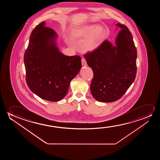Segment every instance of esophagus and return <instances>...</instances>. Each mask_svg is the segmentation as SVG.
<instances>
[{
    "instance_id": "esophagus-1",
    "label": "esophagus",
    "mask_w": 160,
    "mask_h": 160,
    "mask_svg": "<svg viewBox=\"0 0 160 160\" xmlns=\"http://www.w3.org/2000/svg\"><path fill=\"white\" fill-rule=\"evenodd\" d=\"M81 63H82V66H87V62H86V59L84 58H82L81 59Z\"/></svg>"
}]
</instances>
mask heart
<instances>
[{"label":"heart","mask_w":160,"mask_h":160,"mask_svg":"<svg viewBox=\"0 0 160 160\" xmlns=\"http://www.w3.org/2000/svg\"><path fill=\"white\" fill-rule=\"evenodd\" d=\"M105 30L99 24H88L80 26L73 29L70 37L74 41H82L81 50L84 52H91L100 46L105 38Z\"/></svg>","instance_id":"heart-1"}]
</instances>
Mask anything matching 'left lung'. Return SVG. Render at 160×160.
<instances>
[{"label": "left lung", "instance_id": "obj_1", "mask_svg": "<svg viewBox=\"0 0 160 160\" xmlns=\"http://www.w3.org/2000/svg\"><path fill=\"white\" fill-rule=\"evenodd\" d=\"M116 25L121 30L115 45L106 40L97 50L83 55L93 72L90 86L92 95L97 101L105 103L121 98L137 74V54L133 36L124 24Z\"/></svg>", "mask_w": 160, "mask_h": 160}]
</instances>
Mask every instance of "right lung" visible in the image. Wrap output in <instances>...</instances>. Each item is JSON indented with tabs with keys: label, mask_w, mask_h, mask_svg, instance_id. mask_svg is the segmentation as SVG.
Returning <instances> with one entry per match:
<instances>
[{
	"label": "right lung",
	"mask_w": 160,
	"mask_h": 160,
	"mask_svg": "<svg viewBox=\"0 0 160 160\" xmlns=\"http://www.w3.org/2000/svg\"><path fill=\"white\" fill-rule=\"evenodd\" d=\"M57 33L42 22L31 33L24 52L26 80L29 89L51 102L66 96L72 81L81 68V57L59 52Z\"/></svg>",
	"instance_id": "obj_1"
}]
</instances>
